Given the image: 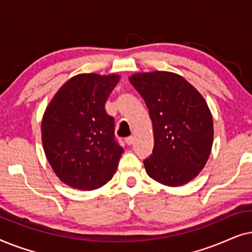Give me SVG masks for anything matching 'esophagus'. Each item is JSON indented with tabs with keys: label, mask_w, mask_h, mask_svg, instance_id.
<instances>
[{
	"label": "esophagus",
	"mask_w": 252,
	"mask_h": 252,
	"mask_svg": "<svg viewBox=\"0 0 252 252\" xmlns=\"http://www.w3.org/2000/svg\"><path fill=\"white\" fill-rule=\"evenodd\" d=\"M133 136H127V137H125V142L128 144V146H130V144L133 143Z\"/></svg>",
	"instance_id": "obj_1"
}]
</instances>
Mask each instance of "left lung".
Segmentation results:
<instances>
[{"label": "left lung", "mask_w": 252, "mask_h": 252, "mask_svg": "<svg viewBox=\"0 0 252 252\" xmlns=\"http://www.w3.org/2000/svg\"><path fill=\"white\" fill-rule=\"evenodd\" d=\"M129 81L153 122V154L143 160L148 175L171 187L187 184L211 153L213 123L205 99L186 79L171 72L137 73Z\"/></svg>", "instance_id": "left-lung-1"}]
</instances>
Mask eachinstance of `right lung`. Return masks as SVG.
<instances>
[{
	"label": "right lung",
	"mask_w": 252,
	"mask_h": 252,
	"mask_svg": "<svg viewBox=\"0 0 252 252\" xmlns=\"http://www.w3.org/2000/svg\"><path fill=\"white\" fill-rule=\"evenodd\" d=\"M117 74H79L62 86L44 111L41 130L47 159L61 181L93 190L105 185L124 153L105 102Z\"/></svg>",
	"instance_id": "obj_1"
}]
</instances>
